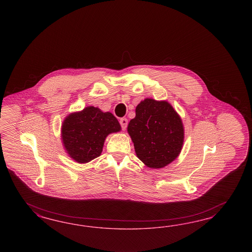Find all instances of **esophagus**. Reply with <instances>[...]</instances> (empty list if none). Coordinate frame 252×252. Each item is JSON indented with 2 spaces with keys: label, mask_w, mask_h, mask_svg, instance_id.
<instances>
[{
  "label": "esophagus",
  "mask_w": 252,
  "mask_h": 252,
  "mask_svg": "<svg viewBox=\"0 0 252 252\" xmlns=\"http://www.w3.org/2000/svg\"><path fill=\"white\" fill-rule=\"evenodd\" d=\"M120 125H121V127H122L123 130L126 129V126H127V124H128V121H127V119L126 118H125V117H123L120 119Z\"/></svg>",
  "instance_id": "34e87169"
}]
</instances>
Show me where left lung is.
Listing matches in <instances>:
<instances>
[{
  "label": "left lung",
  "instance_id": "8db88e82",
  "mask_svg": "<svg viewBox=\"0 0 252 252\" xmlns=\"http://www.w3.org/2000/svg\"><path fill=\"white\" fill-rule=\"evenodd\" d=\"M127 131L138 159L148 167L166 166L179 155L183 146V124L167 101L142 100Z\"/></svg>",
  "mask_w": 252,
  "mask_h": 252
}]
</instances>
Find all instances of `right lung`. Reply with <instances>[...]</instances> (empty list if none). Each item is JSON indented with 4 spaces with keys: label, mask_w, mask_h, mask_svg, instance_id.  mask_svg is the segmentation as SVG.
I'll use <instances>...</instances> for the list:
<instances>
[{
    "label": "right lung",
    "mask_w": 252,
    "mask_h": 252,
    "mask_svg": "<svg viewBox=\"0 0 252 252\" xmlns=\"http://www.w3.org/2000/svg\"><path fill=\"white\" fill-rule=\"evenodd\" d=\"M120 129V124L113 114L103 113L97 107H87L65 118L62 126V139L70 157L85 163L99 157L107 136Z\"/></svg>",
    "instance_id": "right-lung-1"
}]
</instances>
